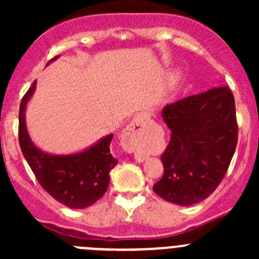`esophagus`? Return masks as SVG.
<instances>
[{
    "label": "esophagus",
    "mask_w": 259,
    "mask_h": 259,
    "mask_svg": "<svg viewBox=\"0 0 259 259\" xmlns=\"http://www.w3.org/2000/svg\"><path fill=\"white\" fill-rule=\"evenodd\" d=\"M122 146L127 151L135 154V159L138 161H143L145 159L144 148V126L139 119L134 120L126 126L122 133Z\"/></svg>",
    "instance_id": "34e87169"
}]
</instances>
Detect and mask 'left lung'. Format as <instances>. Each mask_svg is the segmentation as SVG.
<instances>
[{
  "label": "left lung",
  "instance_id": "8db88e82",
  "mask_svg": "<svg viewBox=\"0 0 259 259\" xmlns=\"http://www.w3.org/2000/svg\"><path fill=\"white\" fill-rule=\"evenodd\" d=\"M161 116L171 134L154 192L183 207L202 202L221 184L236 151L233 94L228 86L213 88L164 106Z\"/></svg>",
  "mask_w": 259,
  "mask_h": 259
}]
</instances>
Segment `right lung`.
<instances>
[{"label":"right lung","instance_id":"obj_1","mask_svg":"<svg viewBox=\"0 0 259 259\" xmlns=\"http://www.w3.org/2000/svg\"><path fill=\"white\" fill-rule=\"evenodd\" d=\"M56 59L57 56L51 61ZM35 86L33 81L20 104L18 142L23 156L41 187L57 202L72 209L90 207L105 194L110 170L117 164V159L110 153L114 135H108L91 148L70 155H51L40 150L30 139L25 122L26 105Z\"/></svg>","mask_w":259,"mask_h":259}]
</instances>
